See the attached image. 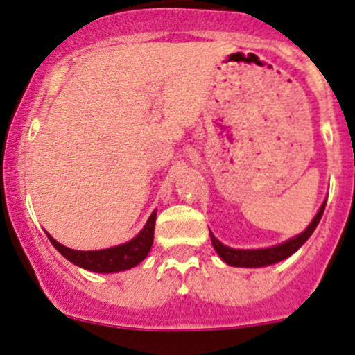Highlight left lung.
<instances>
[{
    "instance_id": "8db88e82",
    "label": "left lung",
    "mask_w": 355,
    "mask_h": 355,
    "mask_svg": "<svg viewBox=\"0 0 355 355\" xmlns=\"http://www.w3.org/2000/svg\"><path fill=\"white\" fill-rule=\"evenodd\" d=\"M325 205H327V201H324V205L320 206V209H318V213L315 214V218H313L312 223H310V225L306 226V230L304 231V233H300V234H297V236L290 238L288 241L282 243V245L272 246V248L234 250V248H230V246L223 245L221 241H218L216 236H214L213 233H209L211 234V243H213L214 250H216V253L220 254L221 260L226 261V263L231 265V266H245V268H260V266L278 263V261L285 260V258H288L290 254L295 253L297 250L300 248V246L304 245L306 240H309L310 234H312L313 230L317 228V225H318V221H320L322 214H324Z\"/></svg>"
}]
</instances>
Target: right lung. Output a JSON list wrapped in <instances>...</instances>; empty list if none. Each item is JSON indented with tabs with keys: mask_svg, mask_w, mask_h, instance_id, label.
Listing matches in <instances>:
<instances>
[{
	"mask_svg": "<svg viewBox=\"0 0 355 355\" xmlns=\"http://www.w3.org/2000/svg\"><path fill=\"white\" fill-rule=\"evenodd\" d=\"M154 225H156V211L150 214L144 228L132 240L124 243V245L95 250V252H78V250L67 248V246L60 245L57 240H53L49 233H46V236H49L51 245L73 265L89 270V272L114 273L132 268L144 260L154 241Z\"/></svg>",
	"mask_w": 355,
	"mask_h": 355,
	"instance_id": "add662e5",
	"label": "right lung"
}]
</instances>
